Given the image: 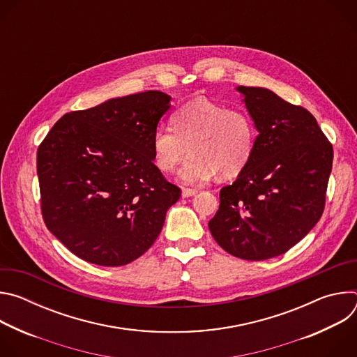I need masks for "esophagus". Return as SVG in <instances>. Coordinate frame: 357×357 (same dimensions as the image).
I'll return each instance as SVG.
<instances>
[{
  "instance_id": "obj_1",
  "label": "esophagus",
  "mask_w": 357,
  "mask_h": 357,
  "mask_svg": "<svg viewBox=\"0 0 357 357\" xmlns=\"http://www.w3.org/2000/svg\"><path fill=\"white\" fill-rule=\"evenodd\" d=\"M196 193H197L196 189H189V188H183L182 189V197H190V196H193Z\"/></svg>"
}]
</instances>
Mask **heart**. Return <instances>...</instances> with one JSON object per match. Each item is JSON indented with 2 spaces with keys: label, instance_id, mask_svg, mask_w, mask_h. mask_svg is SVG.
<instances>
[{
  "label": "heart",
  "instance_id": "obj_1",
  "mask_svg": "<svg viewBox=\"0 0 357 357\" xmlns=\"http://www.w3.org/2000/svg\"><path fill=\"white\" fill-rule=\"evenodd\" d=\"M171 127H160L152 137L155 167L171 174L179 171L185 183H205L213 176L231 179L248 165L256 148V128L251 119L208 98H196L172 116Z\"/></svg>",
  "mask_w": 357,
  "mask_h": 357
}]
</instances>
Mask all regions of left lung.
<instances>
[{
	"label": "left lung",
	"instance_id": "left-lung-1",
	"mask_svg": "<svg viewBox=\"0 0 357 357\" xmlns=\"http://www.w3.org/2000/svg\"><path fill=\"white\" fill-rule=\"evenodd\" d=\"M236 90L259 135L245 169L222 188L209 230L231 256L260 261L288 251L321 219L333 149L308 110L264 87Z\"/></svg>",
	"mask_w": 357,
	"mask_h": 357
}]
</instances>
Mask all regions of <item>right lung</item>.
I'll list each match as a JSON object with an SVG mask.
<instances>
[{"instance_id":"right-lung-1","label":"right lung","mask_w":357,"mask_h":357,"mask_svg":"<svg viewBox=\"0 0 357 357\" xmlns=\"http://www.w3.org/2000/svg\"><path fill=\"white\" fill-rule=\"evenodd\" d=\"M171 96L148 90L65 114L38 148L47 230L79 259L126 266L154 244L181 197L154 165L152 137Z\"/></svg>"}]
</instances>
